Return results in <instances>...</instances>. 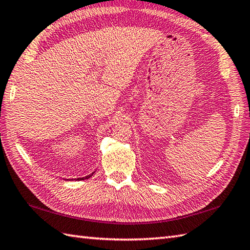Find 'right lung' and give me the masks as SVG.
<instances>
[{
  "instance_id": "add662e5",
  "label": "right lung",
  "mask_w": 250,
  "mask_h": 250,
  "mask_svg": "<svg viewBox=\"0 0 250 250\" xmlns=\"http://www.w3.org/2000/svg\"><path fill=\"white\" fill-rule=\"evenodd\" d=\"M93 174H94V173H92V174H90V175H87V176H85V177H80V179H77V180H85V179H88V177H91Z\"/></svg>"
}]
</instances>
